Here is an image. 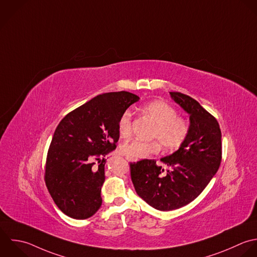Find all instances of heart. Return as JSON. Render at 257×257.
<instances>
[{"instance_id": "heart-1", "label": "heart", "mask_w": 257, "mask_h": 257, "mask_svg": "<svg viewBox=\"0 0 257 257\" xmlns=\"http://www.w3.org/2000/svg\"><path fill=\"white\" fill-rule=\"evenodd\" d=\"M143 112L153 120L156 128L153 131L152 138L158 141L145 142L142 140H132L124 143L120 147L122 155L130 160L144 159L160 150V145L166 150H176L185 141L189 127L187 122L177 117V111L164 101L155 100L143 107ZM132 113L125 111L118 122V133L121 138L127 139L132 133L131 128Z\"/></svg>"}]
</instances>
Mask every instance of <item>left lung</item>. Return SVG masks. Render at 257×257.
<instances>
[{"label": "left lung", "mask_w": 257, "mask_h": 257, "mask_svg": "<svg viewBox=\"0 0 257 257\" xmlns=\"http://www.w3.org/2000/svg\"><path fill=\"white\" fill-rule=\"evenodd\" d=\"M172 100L189 115V131L177 151L160 160L144 159L130 164L137 194L160 211L181 208L192 202L216 174L221 162V131L217 120L196 100L170 92Z\"/></svg>", "instance_id": "left-lung-1"}]
</instances>
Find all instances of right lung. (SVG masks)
<instances>
[{
	"mask_svg": "<svg viewBox=\"0 0 257 257\" xmlns=\"http://www.w3.org/2000/svg\"><path fill=\"white\" fill-rule=\"evenodd\" d=\"M139 99L126 91L101 94L59 123L47 155L45 181L66 215L86 219L101 207L105 157L116 148L121 115Z\"/></svg>",
	"mask_w": 257,
	"mask_h": 257,
	"instance_id": "right-lung-1",
	"label": "right lung"
}]
</instances>
